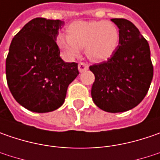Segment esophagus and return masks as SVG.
<instances>
[{
  "label": "esophagus",
  "instance_id": "esophagus-1",
  "mask_svg": "<svg viewBox=\"0 0 160 160\" xmlns=\"http://www.w3.org/2000/svg\"><path fill=\"white\" fill-rule=\"evenodd\" d=\"M89 68V66L86 64V63H83V62H80L78 64V70L80 73H83L85 70H87Z\"/></svg>",
  "mask_w": 160,
  "mask_h": 160
}]
</instances>
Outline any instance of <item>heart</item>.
<instances>
[{"label": "heart", "instance_id": "obj_1", "mask_svg": "<svg viewBox=\"0 0 160 160\" xmlns=\"http://www.w3.org/2000/svg\"><path fill=\"white\" fill-rule=\"evenodd\" d=\"M57 44L64 56L74 58L84 47L85 54L92 60L102 61L111 58L119 46L118 28L110 21H76L67 28V35L59 34Z\"/></svg>", "mask_w": 160, "mask_h": 160}]
</instances>
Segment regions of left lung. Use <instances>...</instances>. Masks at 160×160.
I'll list each match as a JSON object with an SVG mask.
<instances>
[{"mask_svg": "<svg viewBox=\"0 0 160 160\" xmlns=\"http://www.w3.org/2000/svg\"><path fill=\"white\" fill-rule=\"evenodd\" d=\"M111 21L119 28V46L107 61L90 67L95 76L91 93L97 107L118 113L132 109L144 99L153 66L149 43L138 28L125 18Z\"/></svg>", "mask_w": 160, "mask_h": 160, "instance_id": "8db88e82", "label": "left lung"}]
</instances>
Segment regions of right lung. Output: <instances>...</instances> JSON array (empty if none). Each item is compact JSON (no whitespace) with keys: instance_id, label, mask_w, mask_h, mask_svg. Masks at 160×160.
Listing matches in <instances>:
<instances>
[{"instance_id":"1","label":"right lung","mask_w":160,"mask_h":160,"mask_svg":"<svg viewBox=\"0 0 160 160\" xmlns=\"http://www.w3.org/2000/svg\"><path fill=\"white\" fill-rule=\"evenodd\" d=\"M64 21L36 18L11 41L6 77L14 99L27 109L51 112L65 102L67 90L79 74L77 63L65 62L56 43Z\"/></svg>"}]
</instances>
